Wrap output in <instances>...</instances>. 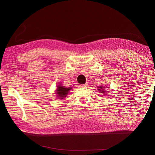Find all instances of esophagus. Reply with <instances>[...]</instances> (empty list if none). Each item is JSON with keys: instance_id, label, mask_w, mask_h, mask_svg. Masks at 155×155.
Returning a JSON list of instances; mask_svg holds the SVG:
<instances>
[{"instance_id": "obj_1", "label": "esophagus", "mask_w": 155, "mask_h": 155, "mask_svg": "<svg viewBox=\"0 0 155 155\" xmlns=\"http://www.w3.org/2000/svg\"><path fill=\"white\" fill-rule=\"evenodd\" d=\"M87 85H88V84L85 83V84H84V85H81L80 87H87Z\"/></svg>"}]
</instances>
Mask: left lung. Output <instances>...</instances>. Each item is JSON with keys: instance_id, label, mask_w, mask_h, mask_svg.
<instances>
[{"instance_id": "1", "label": "left lung", "mask_w": 155, "mask_h": 155, "mask_svg": "<svg viewBox=\"0 0 155 155\" xmlns=\"http://www.w3.org/2000/svg\"><path fill=\"white\" fill-rule=\"evenodd\" d=\"M98 88H100V89H98V90H99L100 91H101V92H104V90L105 88H104V87H98ZM101 90H102L101 91Z\"/></svg>"}]
</instances>
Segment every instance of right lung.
I'll return each mask as SVG.
<instances>
[{
    "label": "right lung",
    "instance_id": "right-lung-1",
    "mask_svg": "<svg viewBox=\"0 0 155 155\" xmlns=\"http://www.w3.org/2000/svg\"><path fill=\"white\" fill-rule=\"evenodd\" d=\"M57 93L58 94V97H60V99H63L64 97H66V96L67 95V94L68 93V92L70 91V90H71V87L69 88H66L63 86H58L57 87Z\"/></svg>",
    "mask_w": 155,
    "mask_h": 155
}]
</instances>
